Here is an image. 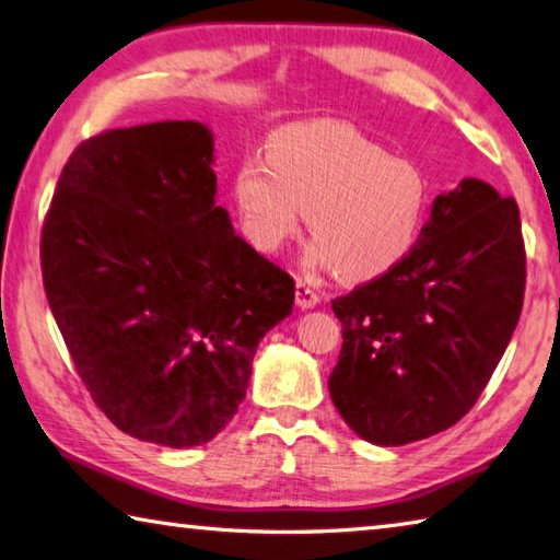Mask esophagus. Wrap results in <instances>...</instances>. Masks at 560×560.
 <instances>
[{"instance_id":"esophagus-1","label":"esophagus","mask_w":560,"mask_h":560,"mask_svg":"<svg viewBox=\"0 0 560 560\" xmlns=\"http://www.w3.org/2000/svg\"><path fill=\"white\" fill-rule=\"evenodd\" d=\"M295 300H298V307L300 310H312L319 305V295L312 288H307L305 282H298L295 288Z\"/></svg>"}]
</instances>
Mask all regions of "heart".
<instances>
[{"mask_svg": "<svg viewBox=\"0 0 560 560\" xmlns=\"http://www.w3.org/2000/svg\"><path fill=\"white\" fill-rule=\"evenodd\" d=\"M428 179L345 122H305L282 130L268 154H248L233 179L235 209L248 241L280 250L310 213L315 233L305 253L310 275L341 268L349 280H374L416 248L428 209Z\"/></svg>", "mask_w": 560, "mask_h": 560, "instance_id": "b5f03b06", "label": "heart"}]
</instances>
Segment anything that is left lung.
Returning <instances> with one entry per match:
<instances>
[{
    "label": "left lung",
    "mask_w": 560,
    "mask_h": 560,
    "mask_svg": "<svg viewBox=\"0 0 560 560\" xmlns=\"http://www.w3.org/2000/svg\"><path fill=\"white\" fill-rule=\"evenodd\" d=\"M524 285L516 201L479 179L435 196L408 258L331 302L345 337L329 376L339 416L384 447L455 425L512 341Z\"/></svg>",
    "instance_id": "left-lung-1"
}]
</instances>
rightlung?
<instances>
[{
  "mask_svg": "<svg viewBox=\"0 0 560 560\" xmlns=\"http://www.w3.org/2000/svg\"><path fill=\"white\" fill-rule=\"evenodd\" d=\"M213 132L110 130L63 166L42 235L48 307L103 413L144 443L194 447L235 416L295 282L215 203Z\"/></svg>",
  "mask_w": 560,
  "mask_h": 560,
  "instance_id": "right-lung-1",
  "label": "right lung"
}]
</instances>
